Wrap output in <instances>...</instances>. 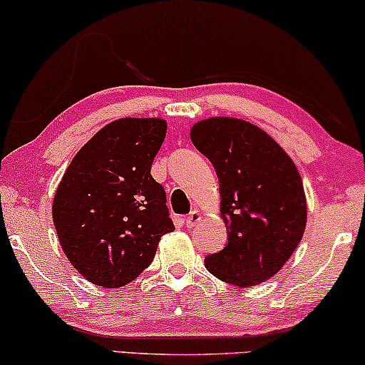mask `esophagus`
Here are the masks:
<instances>
[{
  "label": "esophagus",
  "instance_id": "34e87169",
  "mask_svg": "<svg viewBox=\"0 0 365 365\" xmlns=\"http://www.w3.org/2000/svg\"><path fill=\"white\" fill-rule=\"evenodd\" d=\"M201 219H202V214L199 212L197 209H194V211H191V214H189V216L186 217V226L194 227L199 221H201Z\"/></svg>",
  "mask_w": 365,
  "mask_h": 365
}]
</instances>
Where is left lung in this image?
I'll use <instances>...</instances> for the list:
<instances>
[{"label": "left lung", "instance_id": "8db88e82", "mask_svg": "<svg viewBox=\"0 0 365 365\" xmlns=\"http://www.w3.org/2000/svg\"><path fill=\"white\" fill-rule=\"evenodd\" d=\"M194 146L212 163L229 231L206 269L237 287L257 286L292 256L307 222L301 174L261 128L237 118H209L191 128Z\"/></svg>", "mask_w": 365, "mask_h": 365}]
</instances>
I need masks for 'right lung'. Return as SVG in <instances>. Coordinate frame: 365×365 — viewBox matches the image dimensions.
I'll return each mask as SVG.
<instances>
[{
    "instance_id": "add662e5",
    "label": "right lung",
    "mask_w": 365,
    "mask_h": 365,
    "mask_svg": "<svg viewBox=\"0 0 365 365\" xmlns=\"http://www.w3.org/2000/svg\"><path fill=\"white\" fill-rule=\"evenodd\" d=\"M161 118H123L94 134L73 158L53 199V222L69 262L89 282L134 281L174 231L166 192L151 164L166 138Z\"/></svg>"
}]
</instances>
